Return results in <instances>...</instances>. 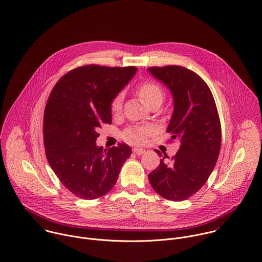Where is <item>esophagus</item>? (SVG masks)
I'll list each match as a JSON object with an SVG mask.
<instances>
[{"label":"esophagus","instance_id":"esophagus-1","mask_svg":"<svg viewBox=\"0 0 262 262\" xmlns=\"http://www.w3.org/2000/svg\"><path fill=\"white\" fill-rule=\"evenodd\" d=\"M133 150H134V153L137 154V155H142V154L145 153V151H146V150L143 149V148H137V147L134 148Z\"/></svg>","mask_w":262,"mask_h":262}]
</instances>
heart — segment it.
Listing matches in <instances>:
<instances>
[{
  "label": "heart",
  "instance_id": "1",
  "mask_svg": "<svg viewBox=\"0 0 262 262\" xmlns=\"http://www.w3.org/2000/svg\"><path fill=\"white\" fill-rule=\"evenodd\" d=\"M138 94L141 99L147 104H151L157 99L163 98V92L160 86L153 82H145L141 84L138 89ZM122 108V96H117L111 103V111L113 114H117ZM152 133V128L150 126H142V127H130L124 133V137L126 140L134 143H144L147 137Z\"/></svg>",
  "mask_w": 262,
  "mask_h": 262
}]
</instances>
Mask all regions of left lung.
I'll use <instances>...</instances> for the list:
<instances>
[{
  "instance_id": "8db88e82",
  "label": "left lung",
  "mask_w": 262,
  "mask_h": 262,
  "mask_svg": "<svg viewBox=\"0 0 262 262\" xmlns=\"http://www.w3.org/2000/svg\"><path fill=\"white\" fill-rule=\"evenodd\" d=\"M147 70L171 94L173 110L166 132L172 134L171 140L180 142L177 154L170 160L164 154L159 166L149 173V182L160 196L184 201L205 185L219 156L221 125L216 104L206 82L186 68Z\"/></svg>"
}]
</instances>
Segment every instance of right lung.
<instances>
[{
  "label": "right lung",
  "instance_id": "obj_1",
  "mask_svg": "<svg viewBox=\"0 0 262 262\" xmlns=\"http://www.w3.org/2000/svg\"><path fill=\"white\" fill-rule=\"evenodd\" d=\"M137 71L136 67H79L55 84L47 101L43 121L47 160L64 187L82 200L109 192L132 154L125 144L104 150L96 141L101 124L112 122V101Z\"/></svg>",
  "mask_w": 262,
  "mask_h": 262
}]
</instances>
